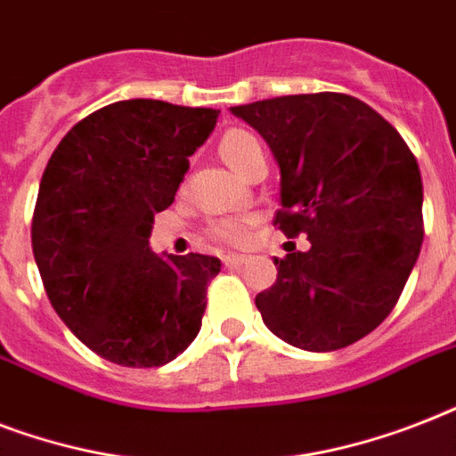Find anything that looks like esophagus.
<instances>
[{
    "instance_id": "obj_1",
    "label": "esophagus",
    "mask_w": 456,
    "mask_h": 456,
    "mask_svg": "<svg viewBox=\"0 0 456 456\" xmlns=\"http://www.w3.org/2000/svg\"><path fill=\"white\" fill-rule=\"evenodd\" d=\"M246 263V257L243 256H222V265L229 267V270H234V267H241Z\"/></svg>"
}]
</instances>
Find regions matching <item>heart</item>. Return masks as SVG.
Masks as SVG:
<instances>
[{
	"label": "heart",
	"mask_w": 456,
	"mask_h": 456,
	"mask_svg": "<svg viewBox=\"0 0 456 456\" xmlns=\"http://www.w3.org/2000/svg\"><path fill=\"white\" fill-rule=\"evenodd\" d=\"M220 156L222 160L234 167L236 172L246 175L248 167L256 163L257 158L265 156V149L260 144V139L248 130H241V127H232L220 137ZM253 224H256V217L250 215H241V217H222V220L210 222L208 227V236L213 241L222 243V246H229V248H243L248 246L250 239H253Z\"/></svg>",
	"instance_id": "obj_1"
}]
</instances>
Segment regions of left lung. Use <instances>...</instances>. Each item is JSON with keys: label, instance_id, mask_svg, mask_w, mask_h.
I'll return each instance as SVG.
<instances>
[{"label": "left lung", "instance_id": "8db88e82", "mask_svg": "<svg viewBox=\"0 0 456 456\" xmlns=\"http://www.w3.org/2000/svg\"><path fill=\"white\" fill-rule=\"evenodd\" d=\"M270 144L281 170L274 224L310 248L274 260L257 293L263 322L310 353L371 333L395 307L424 241V184L400 132L338 92L232 106Z\"/></svg>", "mask_w": 456, "mask_h": 456}]
</instances>
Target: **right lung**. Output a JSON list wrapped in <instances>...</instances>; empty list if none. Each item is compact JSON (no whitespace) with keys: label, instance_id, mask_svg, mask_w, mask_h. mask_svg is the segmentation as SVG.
Instances as JSON below:
<instances>
[{"label":"right lung","instance_id":"obj_1","mask_svg":"<svg viewBox=\"0 0 456 456\" xmlns=\"http://www.w3.org/2000/svg\"><path fill=\"white\" fill-rule=\"evenodd\" d=\"M215 109L116 102L73 125L52 153L32 213V253L49 303L99 357L163 367L191 346L213 256H158L153 215L175 200Z\"/></svg>","mask_w":456,"mask_h":456}]
</instances>
